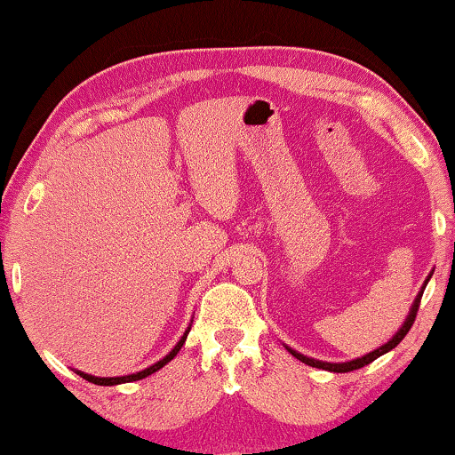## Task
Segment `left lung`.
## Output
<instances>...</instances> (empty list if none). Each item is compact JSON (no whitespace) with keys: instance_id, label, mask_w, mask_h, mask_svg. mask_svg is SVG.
I'll return each mask as SVG.
<instances>
[{"instance_id":"left-lung-1","label":"left lung","mask_w":455,"mask_h":455,"mask_svg":"<svg viewBox=\"0 0 455 455\" xmlns=\"http://www.w3.org/2000/svg\"><path fill=\"white\" fill-rule=\"evenodd\" d=\"M431 275H433V271L428 273L427 275V279H425V283H422V288H420V291L419 294H416V298H414V302H412V307H410V313H408V316H406V321L402 323V327L397 329L395 331V335L394 338H391L387 344H383V346H379L377 350H372V352H369V354H364V356H360V358H354V360H347V363H325V360H316V358H308V356H304V354H300V352H296V350H291L290 346H285V350H288L291 356L294 358H298L300 360V363H304V364H308V366H315V369H323V371H331V372H350V371H356V369H363V366H366V364H371L372 360H377L379 356H383V354H387L389 350H394V347L400 344V341L406 338V333L410 331V327H412V323H414V319H416V310H419V304H420V298H422V291H425V288H427V283H428V279H431Z\"/></svg>"}]
</instances>
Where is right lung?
I'll return each mask as SVG.
<instances>
[{
  "label": "right lung",
  "mask_w": 455,
  "mask_h": 455,
  "mask_svg": "<svg viewBox=\"0 0 455 455\" xmlns=\"http://www.w3.org/2000/svg\"><path fill=\"white\" fill-rule=\"evenodd\" d=\"M188 331H190V325H188V329H186L184 331V335L182 338H180V341L176 346L172 347V352L170 354H165L164 358L161 360H157V363L155 364H151L148 366V369H145V371H139V372H132V375H124V377H95V375H89V372H83V371H76V375H80L83 379H86V381L89 383H95V385H120V383H132V381H140V379H145V377H148V375H153V372H157L159 369H164V366L170 363V360H173L176 358V354L182 350V346H184V341H186V338H188Z\"/></svg>",
  "instance_id": "add662e5"
}]
</instances>
